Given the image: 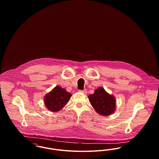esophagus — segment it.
Wrapping results in <instances>:
<instances>
[{"instance_id": "34e87169", "label": "esophagus", "mask_w": 159, "mask_h": 159, "mask_svg": "<svg viewBox=\"0 0 159 159\" xmlns=\"http://www.w3.org/2000/svg\"><path fill=\"white\" fill-rule=\"evenodd\" d=\"M79 92H80L83 93L84 94H86V93H87V91H86V89H84V90H79Z\"/></svg>"}]
</instances>
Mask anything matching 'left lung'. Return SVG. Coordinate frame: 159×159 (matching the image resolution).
I'll return each mask as SVG.
<instances>
[{
    "label": "left lung",
    "instance_id": "left-lung-1",
    "mask_svg": "<svg viewBox=\"0 0 159 159\" xmlns=\"http://www.w3.org/2000/svg\"><path fill=\"white\" fill-rule=\"evenodd\" d=\"M91 105L98 113L102 116H108L114 111L116 99L112 95L106 92L102 88L97 89L94 93L89 97Z\"/></svg>",
    "mask_w": 159,
    "mask_h": 159
}]
</instances>
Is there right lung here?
<instances>
[{"label": "right lung", "instance_id": "add662e5", "mask_svg": "<svg viewBox=\"0 0 159 159\" xmlns=\"http://www.w3.org/2000/svg\"><path fill=\"white\" fill-rule=\"evenodd\" d=\"M71 94L62 89L60 86H56L52 91L45 97V104L48 109L56 112L62 109L70 100Z\"/></svg>", "mask_w": 159, "mask_h": 159}]
</instances>
